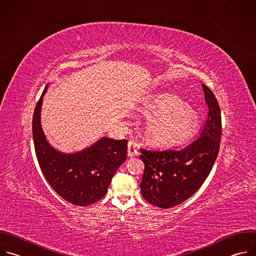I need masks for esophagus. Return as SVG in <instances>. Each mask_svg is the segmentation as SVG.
Listing matches in <instances>:
<instances>
[{
  "mask_svg": "<svg viewBox=\"0 0 256 256\" xmlns=\"http://www.w3.org/2000/svg\"><path fill=\"white\" fill-rule=\"evenodd\" d=\"M137 154H138V149H137L136 143L133 141H129L128 142V156L133 158Z\"/></svg>",
  "mask_w": 256,
  "mask_h": 256,
  "instance_id": "obj_1",
  "label": "esophagus"
}]
</instances>
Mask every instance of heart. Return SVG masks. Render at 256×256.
Returning a JSON list of instances; mask_svg holds the SVG:
<instances>
[{
	"label": "heart",
	"instance_id": "b5f03b06",
	"mask_svg": "<svg viewBox=\"0 0 256 256\" xmlns=\"http://www.w3.org/2000/svg\"><path fill=\"white\" fill-rule=\"evenodd\" d=\"M141 112L149 120L145 127V139L156 147L184 143L200 127L198 112L174 94L151 96L146 100Z\"/></svg>",
	"mask_w": 256,
	"mask_h": 256
}]
</instances>
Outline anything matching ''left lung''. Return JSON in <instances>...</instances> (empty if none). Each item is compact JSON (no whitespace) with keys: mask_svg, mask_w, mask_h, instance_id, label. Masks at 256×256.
Instances as JSON below:
<instances>
[{"mask_svg":"<svg viewBox=\"0 0 256 256\" xmlns=\"http://www.w3.org/2000/svg\"><path fill=\"white\" fill-rule=\"evenodd\" d=\"M208 117L200 137L174 151L141 149L145 168L140 184L142 196L152 205L168 209L190 198L208 178L218 156L221 141V113L213 92L202 84Z\"/></svg>","mask_w":256,"mask_h":256,"instance_id":"left-lung-1","label":"left lung"}]
</instances>
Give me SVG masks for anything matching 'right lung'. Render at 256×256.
Masks as SVG:
<instances>
[{"label": "right lung", "instance_id": "right-lung-1", "mask_svg": "<svg viewBox=\"0 0 256 256\" xmlns=\"http://www.w3.org/2000/svg\"><path fill=\"white\" fill-rule=\"evenodd\" d=\"M46 84L33 114L32 132L40 168L62 198L78 206H88L103 198L112 178L126 162L127 140L106 136L82 150L66 153L51 145L42 129L41 109Z\"/></svg>", "mask_w": 256, "mask_h": 256}]
</instances>
